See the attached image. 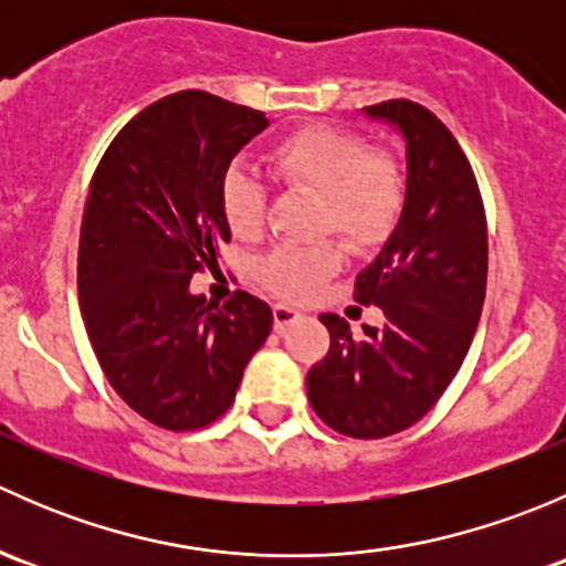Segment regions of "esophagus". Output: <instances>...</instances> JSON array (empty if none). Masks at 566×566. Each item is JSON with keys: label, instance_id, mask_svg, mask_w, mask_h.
<instances>
[{"label": "esophagus", "instance_id": "obj_1", "mask_svg": "<svg viewBox=\"0 0 566 566\" xmlns=\"http://www.w3.org/2000/svg\"><path fill=\"white\" fill-rule=\"evenodd\" d=\"M298 317H301L298 310H290V306H284V304L273 306V325H276V331H284L290 323H295Z\"/></svg>", "mask_w": 566, "mask_h": 566}]
</instances>
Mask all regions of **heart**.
Returning <instances> with one entry per match:
<instances>
[{
  "label": "heart",
  "mask_w": 566,
  "mask_h": 566,
  "mask_svg": "<svg viewBox=\"0 0 566 566\" xmlns=\"http://www.w3.org/2000/svg\"><path fill=\"white\" fill-rule=\"evenodd\" d=\"M279 182L317 197L315 235H336L353 251L384 247L405 208V172L397 158L369 150L358 134L334 125H304L268 153ZM268 191L256 177L230 169L221 180V213L238 238H254L265 224ZM342 265L334 241L279 247L256 268L271 293L304 301Z\"/></svg>",
  "instance_id": "b5f03b06"
}]
</instances>
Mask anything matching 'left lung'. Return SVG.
I'll return each instance as SVG.
<instances>
[{
  "label": "left lung",
  "instance_id": "obj_1",
  "mask_svg": "<svg viewBox=\"0 0 566 566\" xmlns=\"http://www.w3.org/2000/svg\"><path fill=\"white\" fill-rule=\"evenodd\" d=\"M364 112L397 125L408 156L397 230L353 290L386 323L353 336L347 319L319 315L331 347L306 394L331 430L373 441L416 424L462 367L488 287V219L465 153L430 108L394 98Z\"/></svg>",
  "mask_w": 566,
  "mask_h": 566
}]
</instances>
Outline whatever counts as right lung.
<instances>
[{
  "instance_id": "right-lung-1",
  "label": "right lung",
  "mask_w": 566,
  "mask_h": 566,
  "mask_svg": "<svg viewBox=\"0 0 566 566\" xmlns=\"http://www.w3.org/2000/svg\"><path fill=\"white\" fill-rule=\"evenodd\" d=\"M265 125L256 108L182 90L136 114L90 182L78 241L84 325L112 389L164 430L224 416L271 334V306L247 290L221 306L188 290L232 238L221 180Z\"/></svg>"
}]
</instances>
